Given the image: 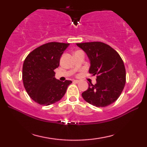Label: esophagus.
I'll return each instance as SVG.
<instances>
[{
  "label": "esophagus",
  "mask_w": 147,
  "mask_h": 147,
  "mask_svg": "<svg viewBox=\"0 0 147 147\" xmlns=\"http://www.w3.org/2000/svg\"><path fill=\"white\" fill-rule=\"evenodd\" d=\"M80 82V80H74L73 81V82H74V83H78Z\"/></svg>",
  "instance_id": "obj_1"
}]
</instances>
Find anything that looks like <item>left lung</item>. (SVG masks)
Returning <instances> with one entry per match:
<instances>
[{
  "instance_id": "1",
  "label": "left lung",
  "mask_w": 147,
  "mask_h": 147,
  "mask_svg": "<svg viewBox=\"0 0 147 147\" xmlns=\"http://www.w3.org/2000/svg\"><path fill=\"white\" fill-rule=\"evenodd\" d=\"M85 52L90 63L89 73L96 75V83H89L82 93L91 105L105 107L115 102L126 83V71L123 59L115 50L102 42L76 43Z\"/></svg>"
}]
</instances>
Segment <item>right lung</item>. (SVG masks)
Here are the masks:
<instances>
[{
  "label": "right lung",
  "instance_id": "right-lung-1",
  "mask_svg": "<svg viewBox=\"0 0 147 147\" xmlns=\"http://www.w3.org/2000/svg\"><path fill=\"white\" fill-rule=\"evenodd\" d=\"M69 43L51 42L34 49L24 61L23 81L32 100L42 106H49L61 100L71 80L59 81L54 69Z\"/></svg>",
  "mask_w": 147,
  "mask_h": 147
}]
</instances>
